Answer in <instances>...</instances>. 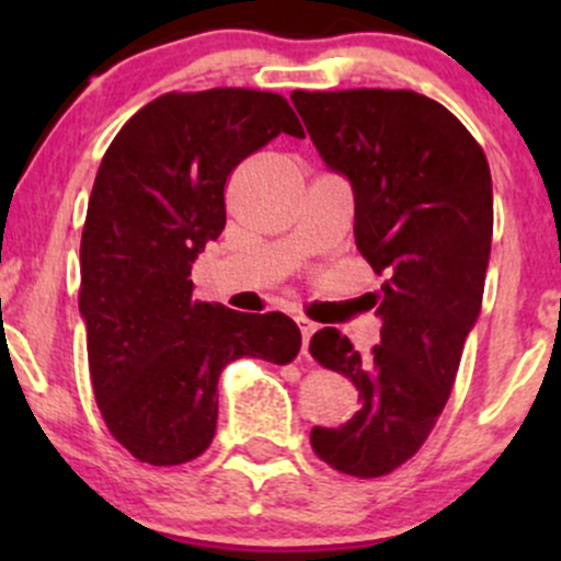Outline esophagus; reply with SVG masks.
I'll use <instances>...</instances> for the list:
<instances>
[{
	"label": "esophagus",
	"mask_w": 561,
	"mask_h": 561,
	"mask_svg": "<svg viewBox=\"0 0 561 561\" xmlns=\"http://www.w3.org/2000/svg\"><path fill=\"white\" fill-rule=\"evenodd\" d=\"M298 327H300V334H302V353H308V340H311V334L319 330L317 321L306 319V317H298Z\"/></svg>",
	"instance_id": "obj_1"
}]
</instances>
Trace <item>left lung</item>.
I'll return each mask as SVG.
<instances>
[{
    "label": "left lung",
    "mask_w": 561,
    "mask_h": 561,
    "mask_svg": "<svg viewBox=\"0 0 561 561\" xmlns=\"http://www.w3.org/2000/svg\"><path fill=\"white\" fill-rule=\"evenodd\" d=\"M319 156L356 197V248L379 276V345L353 351L334 327L311 356L356 385L343 427H313L321 461L382 478L427 440L478 321L493 237L491 169L478 139L440 102L409 89H295Z\"/></svg>",
    "instance_id": "8db88e82"
}]
</instances>
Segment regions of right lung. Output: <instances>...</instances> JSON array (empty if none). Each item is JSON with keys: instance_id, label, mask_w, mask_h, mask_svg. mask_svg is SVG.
<instances>
[{"instance_id": "add662e5", "label": "right lung", "mask_w": 561, "mask_h": 561, "mask_svg": "<svg viewBox=\"0 0 561 561\" xmlns=\"http://www.w3.org/2000/svg\"><path fill=\"white\" fill-rule=\"evenodd\" d=\"M279 134L306 137L276 92H169L126 121L96 171L79 287L89 375L111 435L145 465L176 467L210 446L224 366L298 356L285 313L192 300L190 279L227 224L231 171Z\"/></svg>"}]
</instances>
